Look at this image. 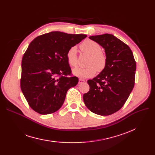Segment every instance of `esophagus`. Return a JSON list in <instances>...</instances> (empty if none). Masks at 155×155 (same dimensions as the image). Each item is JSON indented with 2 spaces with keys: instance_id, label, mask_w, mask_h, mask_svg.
<instances>
[{
  "instance_id": "obj_1",
  "label": "esophagus",
  "mask_w": 155,
  "mask_h": 155,
  "mask_svg": "<svg viewBox=\"0 0 155 155\" xmlns=\"http://www.w3.org/2000/svg\"><path fill=\"white\" fill-rule=\"evenodd\" d=\"M85 82V80H84V79H82V78H80L79 79V80H78V84H82V83H84Z\"/></svg>"
}]
</instances>
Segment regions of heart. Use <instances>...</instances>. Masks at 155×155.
I'll return each mask as SVG.
<instances>
[{"instance_id": "heart-1", "label": "heart", "mask_w": 155, "mask_h": 155, "mask_svg": "<svg viewBox=\"0 0 155 155\" xmlns=\"http://www.w3.org/2000/svg\"><path fill=\"white\" fill-rule=\"evenodd\" d=\"M80 49L83 52L90 55L85 68L77 67L73 70V74L80 78H88L94 76L97 71L103 70L107 64V56L101 51L100 45L91 39H86L81 43ZM68 64L71 67L77 65V48L72 46L67 53Z\"/></svg>"}]
</instances>
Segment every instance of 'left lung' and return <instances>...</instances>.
I'll list each match as a JSON object with an SVG mask.
<instances>
[{
    "instance_id": "left-lung-1",
    "label": "left lung",
    "mask_w": 155,
    "mask_h": 155,
    "mask_svg": "<svg viewBox=\"0 0 155 155\" xmlns=\"http://www.w3.org/2000/svg\"><path fill=\"white\" fill-rule=\"evenodd\" d=\"M105 50L107 64L101 73L87 83L90 91L83 99L91 112L109 116L122 108L134 86L136 64L130 48L112 35L89 37Z\"/></svg>"
}]
</instances>
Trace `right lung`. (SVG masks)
Here are the masks:
<instances>
[{
	"label": "right lung",
	"instance_id": "1",
	"mask_svg": "<svg viewBox=\"0 0 155 155\" xmlns=\"http://www.w3.org/2000/svg\"><path fill=\"white\" fill-rule=\"evenodd\" d=\"M86 37L54 31L31 42L22 57L20 84L32 109L46 115L62 106L68 89L78 82L77 77L71 76L67 53Z\"/></svg>",
	"mask_w": 155,
	"mask_h": 155
}]
</instances>
